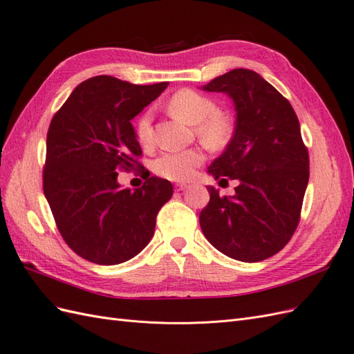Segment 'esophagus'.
Instances as JSON below:
<instances>
[{
  "label": "esophagus",
  "instance_id": "1",
  "mask_svg": "<svg viewBox=\"0 0 354 354\" xmlns=\"http://www.w3.org/2000/svg\"><path fill=\"white\" fill-rule=\"evenodd\" d=\"M174 189H176V192H183V190L187 189V185H185V183H177V185L174 186Z\"/></svg>",
  "mask_w": 354,
  "mask_h": 354
}]
</instances>
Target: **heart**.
Returning a JSON list of instances; mask_svg holds the SVG:
<instances>
[{
	"instance_id": "obj_1",
	"label": "heart",
	"mask_w": 354,
	"mask_h": 354,
	"mask_svg": "<svg viewBox=\"0 0 354 354\" xmlns=\"http://www.w3.org/2000/svg\"><path fill=\"white\" fill-rule=\"evenodd\" d=\"M168 109L178 120L189 125L198 127V134L203 140L212 145H221L229 137V122L218 116V108L207 95L194 90H181L176 93L168 102ZM137 137L143 145H151L152 133V116L145 113L137 122ZM203 160V153L198 149L187 151H168L155 159L153 169L160 177L185 181L195 174L196 167Z\"/></svg>"
}]
</instances>
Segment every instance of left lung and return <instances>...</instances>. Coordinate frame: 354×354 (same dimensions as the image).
<instances>
[{
  "label": "left lung",
  "instance_id": "8db88e82",
  "mask_svg": "<svg viewBox=\"0 0 354 354\" xmlns=\"http://www.w3.org/2000/svg\"><path fill=\"white\" fill-rule=\"evenodd\" d=\"M202 90L224 93L233 102V136L208 173L238 180L239 186L233 196L207 186L209 202L199 214L201 229L230 259L263 261L283 248L299 221L308 153L298 118L291 103L250 69L220 75Z\"/></svg>",
  "mask_w": 354,
  "mask_h": 354
}]
</instances>
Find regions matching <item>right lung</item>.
<instances>
[{
  "mask_svg": "<svg viewBox=\"0 0 354 354\" xmlns=\"http://www.w3.org/2000/svg\"><path fill=\"white\" fill-rule=\"evenodd\" d=\"M167 87L100 75L81 82L53 116L44 195L62 238L85 260L113 266L133 259L173 196V185L156 176L134 190L118 183V171L140 165L131 120Z\"/></svg>",
  "mask_w": 354,
  "mask_h": 354,
  "instance_id": "right-lung-1",
  "label": "right lung"
}]
</instances>
